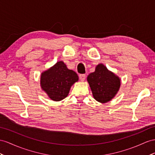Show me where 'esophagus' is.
I'll use <instances>...</instances> for the list:
<instances>
[{"label":"esophagus","instance_id":"obj_1","mask_svg":"<svg viewBox=\"0 0 155 155\" xmlns=\"http://www.w3.org/2000/svg\"><path fill=\"white\" fill-rule=\"evenodd\" d=\"M79 78H80L81 81H84L86 78V74H81L79 75Z\"/></svg>","mask_w":155,"mask_h":155}]
</instances>
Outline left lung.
Masks as SVG:
<instances>
[{"mask_svg": "<svg viewBox=\"0 0 155 155\" xmlns=\"http://www.w3.org/2000/svg\"><path fill=\"white\" fill-rule=\"evenodd\" d=\"M95 100L100 103L111 100L120 88V80L103 64H99L96 71L87 77Z\"/></svg>", "mask_w": 155, "mask_h": 155, "instance_id": "1", "label": "left lung"}]
</instances>
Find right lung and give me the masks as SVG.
<instances>
[{
	"label": "right lung",
	"mask_w": 155,
	"mask_h": 155,
	"mask_svg": "<svg viewBox=\"0 0 155 155\" xmlns=\"http://www.w3.org/2000/svg\"><path fill=\"white\" fill-rule=\"evenodd\" d=\"M78 81L77 74L60 61L42 73L41 85L51 100L59 101L68 96L71 86Z\"/></svg>",
	"instance_id": "right-lung-1"
}]
</instances>
